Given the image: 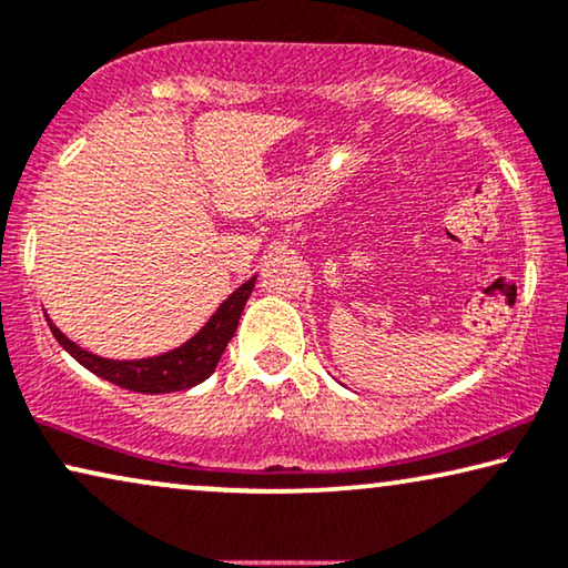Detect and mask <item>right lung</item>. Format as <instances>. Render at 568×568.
<instances>
[{"mask_svg": "<svg viewBox=\"0 0 568 568\" xmlns=\"http://www.w3.org/2000/svg\"><path fill=\"white\" fill-rule=\"evenodd\" d=\"M254 281L257 277H252L242 287H236L193 339L178 349H172V353L146 357V361H108V357H98L63 337L51 322H48V326H51L59 345L77 363H82L87 371L100 375V378L115 383L121 388L135 390V394H172V390L197 386V383L205 381L215 371L223 349H226L231 337H234L239 316H242L246 306V298L252 295Z\"/></svg>", "mask_w": 568, "mask_h": 568, "instance_id": "add662e5", "label": "right lung"}]
</instances>
